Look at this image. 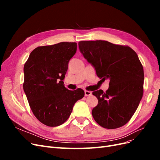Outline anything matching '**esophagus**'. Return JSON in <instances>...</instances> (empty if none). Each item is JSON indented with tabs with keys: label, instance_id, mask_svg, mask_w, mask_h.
<instances>
[{
	"label": "esophagus",
	"instance_id": "1",
	"mask_svg": "<svg viewBox=\"0 0 160 160\" xmlns=\"http://www.w3.org/2000/svg\"><path fill=\"white\" fill-rule=\"evenodd\" d=\"M91 94H92V93H91V91H87V90L85 91V96H89V95H91Z\"/></svg>",
	"mask_w": 160,
	"mask_h": 160
}]
</instances>
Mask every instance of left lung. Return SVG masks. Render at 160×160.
Wrapping results in <instances>:
<instances>
[{
	"label": "left lung",
	"mask_w": 160,
	"mask_h": 160,
	"mask_svg": "<svg viewBox=\"0 0 160 160\" xmlns=\"http://www.w3.org/2000/svg\"><path fill=\"white\" fill-rule=\"evenodd\" d=\"M79 50L100 79H109V89L93 92L98 104L95 122L106 129L123 126L132 118L143 93L144 73L137 53L127 45L106 41L79 42Z\"/></svg>",
	"instance_id": "left-lung-1"
}]
</instances>
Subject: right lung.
<instances>
[{
    "instance_id": "1",
    "label": "right lung",
    "mask_w": 160,
    "mask_h": 160,
    "mask_svg": "<svg viewBox=\"0 0 160 160\" xmlns=\"http://www.w3.org/2000/svg\"><path fill=\"white\" fill-rule=\"evenodd\" d=\"M76 51V42L40 46L31 52L24 65L23 89L28 104L36 118L49 127L65 123L74 104L84 97L83 89L69 90L62 81Z\"/></svg>"
}]
</instances>
